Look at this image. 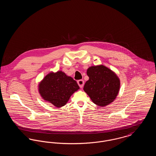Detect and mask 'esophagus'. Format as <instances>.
Returning <instances> with one entry per match:
<instances>
[{"label":"esophagus","mask_w":156,"mask_h":156,"mask_svg":"<svg viewBox=\"0 0 156 156\" xmlns=\"http://www.w3.org/2000/svg\"><path fill=\"white\" fill-rule=\"evenodd\" d=\"M77 83H78V85L80 86V88H82L83 87V85H84V81H83V80H78V81H77Z\"/></svg>","instance_id":"1"}]
</instances>
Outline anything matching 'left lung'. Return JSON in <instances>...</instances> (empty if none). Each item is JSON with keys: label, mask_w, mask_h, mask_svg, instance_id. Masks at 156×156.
Instances as JSON below:
<instances>
[{"label": "left lung", "mask_w": 156, "mask_h": 156, "mask_svg": "<svg viewBox=\"0 0 156 156\" xmlns=\"http://www.w3.org/2000/svg\"><path fill=\"white\" fill-rule=\"evenodd\" d=\"M87 74L89 80L85 82L83 90L94 104L104 107L116 99L120 83L111 69L102 65L92 66L87 69Z\"/></svg>", "instance_id": "obj_1"}]
</instances>
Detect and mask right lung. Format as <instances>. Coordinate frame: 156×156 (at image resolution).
Listing matches in <instances>:
<instances>
[{"label":"right lung","mask_w":156,"mask_h":156,"mask_svg":"<svg viewBox=\"0 0 156 156\" xmlns=\"http://www.w3.org/2000/svg\"><path fill=\"white\" fill-rule=\"evenodd\" d=\"M79 89L76 81L61 71L47 75L38 85L39 93L43 99L57 108L64 106Z\"/></svg>","instance_id":"add662e5"}]
</instances>
